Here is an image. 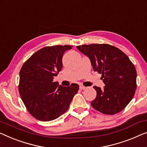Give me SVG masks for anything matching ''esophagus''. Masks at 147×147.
Returning a JSON list of instances; mask_svg holds the SVG:
<instances>
[{
  "label": "esophagus",
  "mask_w": 147,
  "mask_h": 147,
  "mask_svg": "<svg viewBox=\"0 0 147 147\" xmlns=\"http://www.w3.org/2000/svg\"><path fill=\"white\" fill-rule=\"evenodd\" d=\"M86 88V87H85L84 86H80V89H83V90H84V89H85Z\"/></svg>",
  "instance_id": "obj_1"
}]
</instances>
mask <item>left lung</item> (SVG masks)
<instances>
[{
    "label": "left lung",
    "instance_id": "8db88e82",
    "mask_svg": "<svg viewBox=\"0 0 147 147\" xmlns=\"http://www.w3.org/2000/svg\"><path fill=\"white\" fill-rule=\"evenodd\" d=\"M90 59L93 70L101 74L103 89L93 86L97 96L91 105L98 111L114 115L126 107L137 88V71L129 57L119 49L107 44L77 46Z\"/></svg>",
    "mask_w": 147,
    "mask_h": 147
}]
</instances>
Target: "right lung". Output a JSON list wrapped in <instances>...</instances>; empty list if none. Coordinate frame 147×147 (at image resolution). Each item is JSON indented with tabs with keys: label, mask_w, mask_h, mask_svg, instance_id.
I'll use <instances>...</instances> for the list:
<instances>
[{
	"label": "right lung",
	"mask_w": 147,
	"mask_h": 147,
	"mask_svg": "<svg viewBox=\"0 0 147 147\" xmlns=\"http://www.w3.org/2000/svg\"><path fill=\"white\" fill-rule=\"evenodd\" d=\"M72 46H47L25 61L20 71L18 91L27 110L42 121L58 118L68 109L79 86L63 87L54 82L62 68V56Z\"/></svg>",
	"instance_id": "1"
}]
</instances>
